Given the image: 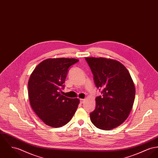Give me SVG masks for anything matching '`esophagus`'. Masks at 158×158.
Here are the masks:
<instances>
[{"instance_id":"esophagus-1","label":"esophagus","mask_w":158,"mask_h":158,"mask_svg":"<svg viewBox=\"0 0 158 158\" xmlns=\"http://www.w3.org/2000/svg\"><path fill=\"white\" fill-rule=\"evenodd\" d=\"M85 101V99H80V103L81 104H83Z\"/></svg>"}]
</instances>
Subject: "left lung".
Segmentation results:
<instances>
[{
  "label": "left lung",
  "mask_w": 158,
  "mask_h": 158,
  "mask_svg": "<svg viewBox=\"0 0 158 158\" xmlns=\"http://www.w3.org/2000/svg\"><path fill=\"white\" fill-rule=\"evenodd\" d=\"M102 96L96 98L95 110L90 114L96 127L111 130L122 124L132 108L135 87L126 67L120 62L104 57H85Z\"/></svg>",
  "instance_id": "obj_1"
}]
</instances>
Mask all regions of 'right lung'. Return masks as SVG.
Segmentation results:
<instances>
[{
  "label": "right lung",
  "mask_w": 158,
  "mask_h": 158,
  "mask_svg": "<svg viewBox=\"0 0 158 158\" xmlns=\"http://www.w3.org/2000/svg\"><path fill=\"white\" fill-rule=\"evenodd\" d=\"M79 60L47 59L34 69L28 81L29 99L34 112L48 126L59 127L75 113L80 99L62 95L68 68Z\"/></svg>",
  "instance_id": "obj_1"
}]
</instances>
